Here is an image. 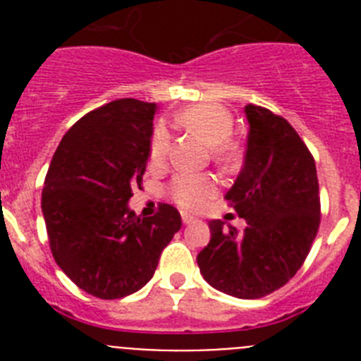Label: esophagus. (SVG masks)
Returning a JSON list of instances; mask_svg holds the SVG:
<instances>
[{
	"instance_id": "obj_1",
	"label": "esophagus",
	"mask_w": 361,
	"mask_h": 361,
	"mask_svg": "<svg viewBox=\"0 0 361 361\" xmlns=\"http://www.w3.org/2000/svg\"><path fill=\"white\" fill-rule=\"evenodd\" d=\"M195 220H197L195 216L190 215V213H183V222H184V224H193Z\"/></svg>"
}]
</instances>
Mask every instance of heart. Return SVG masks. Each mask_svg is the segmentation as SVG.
<instances>
[{
  "mask_svg": "<svg viewBox=\"0 0 361 361\" xmlns=\"http://www.w3.org/2000/svg\"><path fill=\"white\" fill-rule=\"evenodd\" d=\"M183 128L195 133L208 146L213 157L224 166H231L240 159V148L229 137L233 133V117L220 104H195L186 108L175 117ZM170 132L164 124L153 128L149 142V164L159 166L166 161L170 152ZM216 183L212 175H177L170 186L171 199L184 208H200L215 193Z\"/></svg>",
  "mask_w": 361,
  "mask_h": 361,
  "instance_id": "obj_1",
  "label": "heart"
}]
</instances>
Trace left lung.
<instances>
[{
	"label": "left lung",
	"mask_w": 361,
	"mask_h": 361,
	"mask_svg": "<svg viewBox=\"0 0 361 361\" xmlns=\"http://www.w3.org/2000/svg\"><path fill=\"white\" fill-rule=\"evenodd\" d=\"M245 117L244 166L226 200L247 228L212 220L197 264L212 288L250 300L280 289L302 267L320 226V193L314 159L291 124L255 104Z\"/></svg>",
	"instance_id": "obj_1"
}]
</instances>
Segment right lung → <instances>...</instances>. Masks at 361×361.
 <instances>
[{"instance_id":"1","label":"right lung","mask_w":361,"mask_h":361,"mask_svg":"<svg viewBox=\"0 0 361 361\" xmlns=\"http://www.w3.org/2000/svg\"><path fill=\"white\" fill-rule=\"evenodd\" d=\"M157 104L117 99L65 133L44 177L41 209L57 266L79 289L103 300L139 291L180 229V213L161 204L153 216L128 208L141 188Z\"/></svg>"}]
</instances>
